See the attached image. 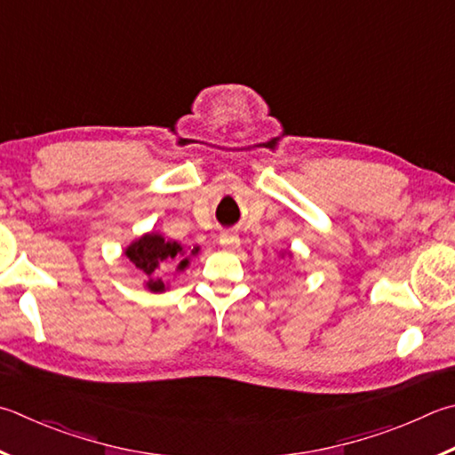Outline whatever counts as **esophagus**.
Returning <instances> with one entry per match:
<instances>
[{
  "instance_id": "obj_1",
  "label": "esophagus",
  "mask_w": 455,
  "mask_h": 455,
  "mask_svg": "<svg viewBox=\"0 0 455 455\" xmlns=\"http://www.w3.org/2000/svg\"><path fill=\"white\" fill-rule=\"evenodd\" d=\"M219 243H220L222 249L236 251L238 246H241V236H238L236 233H222L220 238H219Z\"/></svg>"
}]
</instances>
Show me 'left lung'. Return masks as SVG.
I'll return each instance as SVG.
<instances>
[{"label":"left lung","mask_w":455,"mask_h":455,"mask_svg":"<svg viewBox=\"0 0 455 455\" xmlns=\"http://www.w3.org/2000/svg\"><path fill=\"white\" fill-rule=\"evenodd\" d=\"M280 256H283V259H284V256H292V252L291 251H284V252H280Z\"/></svg>","instance_id":"1"}]
</instances>
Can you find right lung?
<instances>
[{"label":"right lung","instance_id":"1","mask_svg":"<svg viewBox=\"0 0 455 455\" xmlns=\"http://www.w3.org/2000/svg\"><path fill=\"white\" fill-rule=\"evenodd\" d=\"M201 252L199 246L193 249H185L183 244L177 241H167L159 233H145L131 243L123 254L127 256L131 264L139 270L143 278V286L148 292H164L169 284L164 283L159 272L163 268H175V272H183L188 268L193 256Z\"/></svg>","mask_w":455,"mask_h":455}]
</instances>
